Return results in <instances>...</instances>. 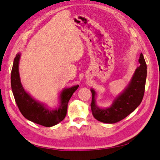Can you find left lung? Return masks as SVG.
<instances>
[{
	"label": "left lung",
	"instance_id": "8db88e82",
	"mask_svg": "<svg viewBox=\"0 0 160 160\" xmlns=\"http://www.w3.org/2000/svg\"><path fill=\"white\" fill-rule=\"evenodd\" d=\"M139 62L140 65L135 69L127 87L115 98L109 107H98L96 102V91L91 89L92 93L91 111L97 120L107 124L116 123L133 112L140 104L144 94L147 75V64L142 53Z\"/></svg>",
	"mask_w": 160,
	"mask_h": 160
}]
</instances>
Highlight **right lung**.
Instances as JSON below:
<instances>
[{
  "instance_id": "add662e5",
  "label": "right lung",
  "mask_w": 160,
  "mask_h": 160,
  "mask_svg": "<svg viewBox=\"0 0 160 160\" xmlns=\"http://www.w3.org/2000/svg\"><path fill=\"white\" fill-rule=\"evenodd\" d=\"M20 58V53H17L13 60L11 73V86L20 113L28 120L44 127H51L56 125L65 118L68 102L79 85L64 88L60 93L58 106L56 108H48L46 104L33 98L23 88L20 82L18 69Z\"/></svg>"
}]
</instances>
